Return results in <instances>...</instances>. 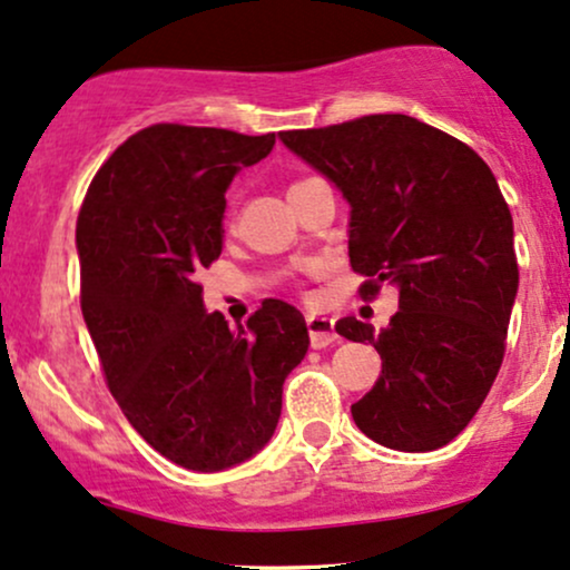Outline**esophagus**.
I'll use <instances>...</instances> for the list:
<instances>
[{"instance_id":"1","label":"esophagus","mask_w":570,"mask_h":570,"mask_svg":"<svg viewBox=\"0 0 570 570\" xmlns=\"http://www.w3.org/2000/svg\"><path fill=\"white\" fill-rule=\"evenodd\" d=\"M306 328H309V342H312V347H315V350L328 347V344H334L338 338L334 317L309 315V317H306Z\"/></svg>"}]
</instances>
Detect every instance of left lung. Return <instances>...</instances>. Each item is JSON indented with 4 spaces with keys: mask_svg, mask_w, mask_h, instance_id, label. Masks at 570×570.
I'll return each mask as SVG.
<instances>
[{
    "mask_svg": "<svg viewBox=\"0 0 570 570\" xmlns=\"http://www.w3.org/2000/svg\"><path fill=\"white\" fill-rule=\"evenodd\" d=\"M350 202V266L399 287V312L374 334L342 317L338 336L374 344L382 371L353 404L376 444L431 452L450 444L488 399L507 353L520 268L509 204L469 145L409 115H363L279 131Z\"/></svg>",
    "mask_w": 570,
    "mask_h": 570,
    "instance_id": "left-lung-1",
    "label": "left lung"
}]
</instances>
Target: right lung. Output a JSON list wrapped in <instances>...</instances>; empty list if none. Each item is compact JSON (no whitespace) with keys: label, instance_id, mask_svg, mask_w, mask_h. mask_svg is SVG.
<instances>
[{"label":"right lung","instance_id":"1","mask_svg":"<svg viewBox=\"0 0 570 570\" xmlns=\"http://www.w3.org/2000/svg\"><path fill=\"white\" fill-rule=\"evenodd\" d=\"M274 134L156 124L101 164L78 215L80 306L107 387L156 452L190 471L253 458L309 347L296 306L264 298L239 331L204 312L226 190Z\"/></svg>","mask_w":570,"mask_h":570}]
</instances>
